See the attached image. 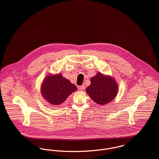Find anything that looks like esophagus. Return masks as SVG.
<instances>
[{
    "label": "esophagus",
    "mask_w": 159,
    "mask_h": 159,
    "mask_svg": "<svg viewBox=\"0 0 159 159\" xmlns=\"http://www.w3.org/2000/svg\"><path fill=\"white\" fill-rule=\"evenodd\" d=\"M84 89H85V85H84V84H83V85L80 86V90L83 91Z\"/></svg>",
    "instance_id": "1"
}]
</instances>
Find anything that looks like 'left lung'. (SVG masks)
Returning a JSON list of instances; mask_svg holds the SVG:
<instances>
[{
  "label": "left lung",
  "instance_id": "obj_1",
  "mask_svg": "<svg viewBox=\"0 0 159 159\" xmlns=\"http://www.w3.org/2000/svg\"><path fill=\"white\" fill-rule=\"evenodd\" d=\"M91 83L86 92L97 104L103 105L111 102L117 93V84L110 76L98 73L91 78Z\"/></svg>",
  "mask_w": 159,
  "mask_h": 159
}]
</instances>
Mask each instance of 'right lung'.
I'll return each instance as SVG.
<instances>
[{
  "label": "right lung",
  "instance_id": "obj_1",
  "mask_svg": "<svg viewBox=\"0 0 159 159\" xmlns=\"http://www.w3.org/2000/svg\"><path fill=\"white\" fill-rule=\"evenodd\" d=\"M76 90V86L64 78L61 74L48 75L41 87V93L43 98L54 105L62 103L72 92Z\"/></svg>",
  "mask_w": 159,
  "mask_h": 159
}]
</instances>
